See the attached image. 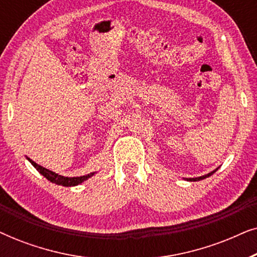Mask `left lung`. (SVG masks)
<instances>
[{"label": "left lung", "instance_id": "left-lung-1", "mask_svg": "<svg viewBox=\"0 0 257 257\" xmlns=\"http://www.w3.org/2000/svg\"><path fill=\"white\" fill-rule=\"evenodd\" d=\"M215 172H216V170H215V171H213V172H210V173L206 174V175H202V177H199V178H193V179H188V180H189V181H199V180H202V179H206V178L210 177V175H212L213 173H215Z\"/></svg>", "mask_w": 257, "mask_h": 257}]
</instances>
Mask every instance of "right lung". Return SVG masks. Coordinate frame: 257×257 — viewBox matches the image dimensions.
Returning a JSON list of instances; mask_svg holds the SVG:
<instances>
[{
    "label": "right lung",
    "mask_w": 257,
    "mask_h": 257,
    "mask_svg": "<svg viewBox=\"0 0 257 257\" xmlns=\"http://www.w3.org/2000/svg\"><path fill=\"white\" fill-rule=\"evenodd\" d=\"M28 160L30 161L31 165L36 168V170L40 172V173L43 175L48 179V180H50L51 182H54L56 185H61V186H65V187H71V186H77L79 184H82L83 181H85L89 179L90 177H92L94 173H90V174H86V175H82V177H73V178H68V177H63V175H59L57 173H55V172H52L50 170H48V168H45L43 166H41V165H37L35 161H33L31 159L28 158Z\"/></svg>",
    "instance_id": "right-lung-1"
}]
</instances>
